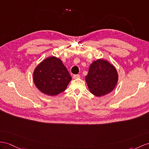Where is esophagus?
Segmentation results:
<instances>
[{
	"mask_svg": "<svg viewBox=\"0 0 149 149\" xmlns=\"http://www.w3.org/2000/svg\"><path fill=\"white\" fill-rule=\"evenodd\" d=\"M73 77L74 79H78V78H80V76H79V74H74L73 77Z\"/></svg>",
	"mask_w": 149,
	"mask_h": 149,
	"instance_id": "34e87169",
	"label": "esophagus"
}]
</instances>
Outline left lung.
<instances>
[{"instance_id": "1", "label": "left lung", "mask_w": 149, "mask_h": 149, "mask_svg": "<svg viewBox=\"0 0 149 149\" xmlns=\"http://www.w3.org/2000/svg\"><path fill=\"white\" fill-rule=\"evenodd\" d=\"M85 81L90 92L97 97L109 93L114 89L118 81L116 69L104 59H97L89 67Z\"/></svg>"}]
</instances>
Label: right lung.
<instances>
[{"mask_svg":"<svg viewBox=\"0 0 149 149\" xmlns=\"http://www.w3.org/2000/svg\"><path fill=\"white\" fill-rule=\"evenodd\" d=\"M33 81L37 88L47 95H57L66 89L71 77L59 58H46L35 68Z\"/></svg>","mask_w":149,"mask_h":149,"instance_id":"add662e5","label":"right lung"}]
</instances>
